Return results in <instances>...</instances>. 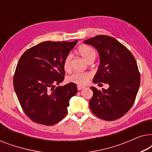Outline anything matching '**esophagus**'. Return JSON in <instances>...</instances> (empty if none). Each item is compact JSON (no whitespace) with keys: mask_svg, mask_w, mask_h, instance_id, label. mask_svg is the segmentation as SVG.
Listing matches in <instances>:
<instances>
[{"mask_svg":"<svg viewBox=\"0 0 152 152\" xmlns=\"http://www.w3.org/2000/svg\"><path fill=\"white\" fill-rule=\"evenodd\" d=\"M84 88H85V87L84 86H80V85H77L78 91H81V90H82V89Z\"/></svg>","mask_w":152,"mask_h":152,"instance_id":"34e87169","label":"esophagus"}]
</instances>
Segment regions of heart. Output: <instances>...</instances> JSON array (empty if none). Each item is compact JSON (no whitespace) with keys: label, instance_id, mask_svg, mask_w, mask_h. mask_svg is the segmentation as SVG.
<instances>
[{"label":"heart","instance_id":"obj_1","mask_svg":"<svg viewBox=\"0 0 152 152\" xmlns=\"http://www.w3.org/2000/svg\"><path fill=\"white\" fill-rule=\"evenodd\" d=\"M78 53L82 56L83 59L87 62L93 61L96 57V52L92 47L87 45H82L78 48ZM71 55L66 56L64 61V68L66 71H70L71 68ZM91 74L87 72H75L68 77L69 82L75 83L78 85H85L88 82Z\"/></svg>","mask_w":152,"mask_h":152}]
</instances>
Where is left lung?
Wrapping results in <instances>:
<instances>
[{"mask_svg":"<svg viewBox=\"0 0 152 152\" xmlns=\"http://www.w3.org/2000/svg\"><path fill=\"white\" fill-rule=\"evenodd\" d=\"M97 50L99 66L93 82L105 83L109 88L91 87L93 95L89 107L101 119L111 121L121 118L132 108L140 83L136 61L132 53L113 37L97 35L84 41Z\"/></svg>","mask_w":152,"mask_h":152,"instance_id":"left-lung-1","label":"left lung"}]
</instances>
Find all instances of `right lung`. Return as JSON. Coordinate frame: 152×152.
<instances>
[{"instance_id":"right-lung-1","label":"right lung","mask_w":152,"mask_h":152,"mask_svg":"<svg viewBox=\"0 0 152 152\" xmlns=\"http://www.w3.org/2000/svg\"><path fill=\"white\" fill-rule=\"evenodd\" d=\"M45 41L27 50L14 75V88L24 113L33 122L52 126L67 115L70 99L77 93L75 83L55 88L64 80V61L77 44Z\"/></svg>"}]
</instances>
